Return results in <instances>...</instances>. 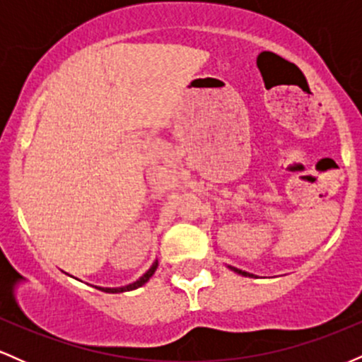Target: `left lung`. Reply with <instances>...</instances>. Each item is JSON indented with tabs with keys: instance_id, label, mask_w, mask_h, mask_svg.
Instances as JSON below:
<instances>
[{
	"instance_id": "left-lung-1",
	"label": "left lung",
	"mask_w": 362,
	"mask_h": 362,
	"mask_svg": "<svg viewBox=\"0 0 362 362\" xmlns=\"http://www.w3.org/2000/svg\"><path fill=\"white\" fill-rule=\"evenodd\" d=\"M228 267H230L231 271H235L236 274H240V276H245V277H255V276H253V274H250V272H245V271H240V269L231 267V265H228Z\"/></svg>"
}]
</instances>
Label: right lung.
Masks as SVG:
<instances>
[{
  "label": "right lung",
  "mask_w": 362,
  "mask_h": 362,
  "mask_svg": "<svg viewBox=\"0 0 362 362\" xmlns=\"http://www.w3.org/2000/svg\"><path fill=\"white\" fill-rule=\"evenodd\" d=\"M156 267H158V260L153 262V265H151V267H149L148 271L144 272L143 276H141L138 281H136V282H132V284L122 286V288H98V286H97V289H100V291H105V293H124V291H132V289H138V288H141V286H143V284H146V282L149 281V277H151L153 274H155Z\"/></svg>",
  "instance_id": "add662e5"
}]
</instances>
